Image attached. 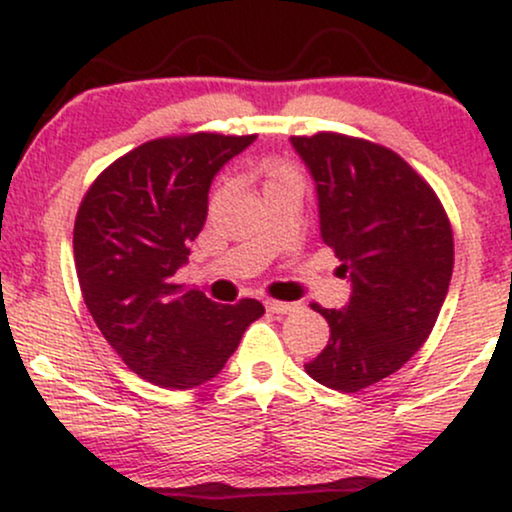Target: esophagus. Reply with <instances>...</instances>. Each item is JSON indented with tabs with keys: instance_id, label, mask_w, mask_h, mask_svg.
<instances>
[{
	"instance_id": "obj_1",
	"label": "esophagus",
	"mask_w": 512,
	"mask_h": 512,
	"mask_svg": "<svg viewBox=\"0 0 512 512\" xmlns=\"http://www.w3.org/2000/svg\"><path fill=\"white\" fill-rule=\"evenodd\" d=\"M267 310L276 315H288V312L298 310V303H286V300H267Z\"/></svg>"
}]
</instances>
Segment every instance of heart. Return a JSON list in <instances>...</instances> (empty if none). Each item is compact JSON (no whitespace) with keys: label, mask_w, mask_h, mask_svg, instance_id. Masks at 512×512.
I'll use <instances>...</instances> for the list:
<instances>
[{"label":"heart","mask_w":512,"mask_h":512,"mask_svg":"<svg viewBox=\"0 0 512 512\" xmlns=\"http://www.w3.org/2000/svg\"><path fill=\"white\" fill-rule=\"evenodd\" d=\"M269 183L274 181H283V178H298V174H295V169L291 164L286 162H274L272 166H269Z\"/></svg>","instance_id":"b5f03b06"}]
</instances>
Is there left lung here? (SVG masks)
<instances>
[{
  "label": "left lung",
  "mask_w": 512,
  "mask_h": 512,
  "mask_svg": "<svg viewBox=\"0 0 512 512\" xmlns=\"http://www.w3.org/2000/svg\"><path fill=\"white\" fill-rule=\"evenodd\" d=\"M291 143L315 178L322 238L353 281L346 310L312 303L331 336L305 369L355 393L398 372L427 336L453 274V229L439 195L389 147L322 131Z\"/></svg>",
  "instance_id": "8db88e82"
}]
</instances>
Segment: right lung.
<instances>
[{
    "label": "right lung",
    "mask_w": 512,
    "mask_h": 512,
    "mask_svg": "<svg viewBox=\"0 0 512 512\" xmlns=\"http://www.w3.org/2000/svg\"><path fill=\"white\" fill-rule=\"evenodd\" d=\"M255 138L147 140L109 164L78 207L73 260L88 312L128 369L162 389L217 377L264 315L252 298L219 305L174 281L205 226L212 178Z\"/></svg>",
    "instance_id": "add662e5"
}]
</instances>
